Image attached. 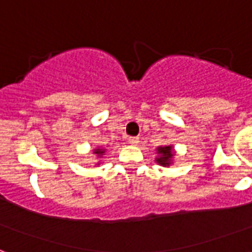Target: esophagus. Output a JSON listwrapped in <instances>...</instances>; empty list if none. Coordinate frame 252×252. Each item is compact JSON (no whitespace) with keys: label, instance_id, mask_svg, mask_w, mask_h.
<instances>
[{"label":"esophagus","instance_id":"obj_1","mask_svg":"<svg viewBox=\"0 0 252 252\" xmlns=\"http://www.w3.org/2000/svg\"><path fill=\"white\" fill-rule=\"evenodd\" d=\"M128 144H129V145H137L138 137H129L128 138Z\"/></svg>","mask_w":252,"mask_h":252}]
</instances>
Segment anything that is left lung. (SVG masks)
<instances>
[{
  "label": "left lung",
  "instance_id": "left-lung-1",
  "mask_svg": "<svg viewBox=\"0 0 252 252\" xmlns=\"http://www.w3.org/2000/svg\"><path fill=\"white\" fill-rule=\"evenodd\" d=\"M157 157L154 161L157 162L158 165L163 166V167H168L172 165V162L175 159V149L172 145H166V146H158L157 149Z\"/></svg>",
  "mask_w": 252,
  "mask_h": 252
}]
</instances>
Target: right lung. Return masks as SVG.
<instances>
[{"instance_id":"right-lung-1","label":"right lung","mask_w":252,"mask_h":252,"mask_svg":"<svg viewBox=\"0 0 252 252\" xmlns=\"http://www.w3.org/2000/svg\"><path fill=\"white\" fill-rule=\"evenodd\" d=\"M91 153L94 154L95 157L99 159V162H96V165H100V163H102V161H100V159H102V157L104 156V153H106V149H103V148L98 146V148H95V149L91 150Z\"/></svg>"}]
</instances>
